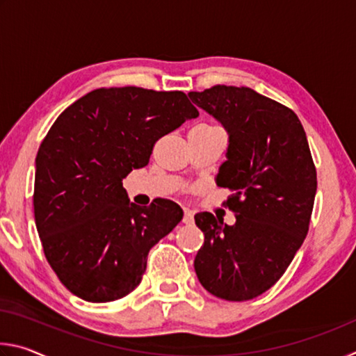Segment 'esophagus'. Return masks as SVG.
<instances>
[{
	"label": "esophagus",
	"instance_id": "1",
	"mask_svg": "<svg viewBox=\"0 0 356 356\" xmlns=\"http://www.w3.org/2000/svg\"><path fill=\"white\" fill-rule=\"evenodd\" d=\"M185 225H193V221H195V216H193V212L188 209H184V220H182Z\"/></svg>",
	"mask_w": 356,
	"mask_h": 356
}]
</instances>
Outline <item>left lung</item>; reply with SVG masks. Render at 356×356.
I'll return each instance as SVG.
<instances>
[{
	"mask_svg": "<svg viewBox=\"0 0 356 356\" xmlns=\"http://www.w3.org/2000/svg\"><path fill=\"white\" fill-rule=\"evenodd\" d=\"M188 97L227 131L215 180L234 193L226 204L236 213L232 226L209 212L195 215L204 232L195 272L215 297L256 298L281 278L308 234L317 176L303 125L250 88L218 84Z\"/></svg>",
	"mask_w": 356,
	"mask_h": 356,
	"instance_id": "1",
	"label": "left lung"
}]
</instances>
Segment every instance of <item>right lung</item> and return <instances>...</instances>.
<instances>
[{
	"mask_svg": "<svg viewBox=\"0 0 356 356\" xmlns=\"http://www.w3.org/2000/svg\"><path fill=\"white\" fill-rule=\"evenodd\" d=\"M200 113L180 91L95 89L59 114L35 156L34 218L48 264L91 303L129 295L147 254L184 212L130 202L122 179L149 163L159 138Z\"/></svg>",
	"mask_w": 356,
	"mask_h": 356,
	"instance_id": "right-lung-1",
	"label": "right lung"
}]
</instances>
